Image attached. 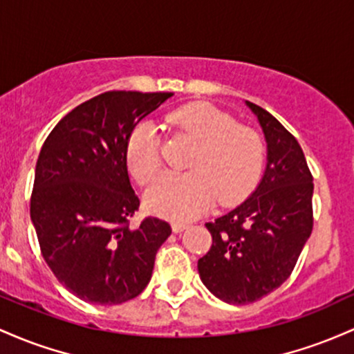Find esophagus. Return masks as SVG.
I'll use <instances>...</instances> for the list:
<instances>
[{
    "mask_svg": "<svg viewBox=\"0 0 354 354\" xmlns=\"http://www.w3.org/2000/svg\"><path fill=\"white\" fill-rule=\"evenodd\" d=\"M185 227H187V224H184V222H172V230L174 232H182Z\"/></svg>",
    "mask_w": 354,
    "mask_h": 354,
    "instance_id": "obj_1",
    "label": "esophagus"
}]
</instances>
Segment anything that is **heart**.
<instances>
[{
  "label": "heart",
  "mask_w": 354,
  "mask_h": 354,
  "mask_svg": "<svg viewBox=\"0 0 354 354\" xmlns=\"http://www.w3.org/2000/svg\"><path fill=\"white\" fill-rule=\"evenodd\" d=\"M169 122L198 140L190 172H170L157 178L145 192V207L156 216L189 221L216 201L236 204L256 185L264 164V144L248 127L217 106L194 102L169 115ZM125 160L140 184H149L160 170L157 127L142 122L127 138Z\"/></svg>",
  "instance_id": "1"
}]
</instances>
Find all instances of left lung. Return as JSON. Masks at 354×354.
Listing matches in <instances>:
<instances>
[{"mask_svg":"<svg viewBox=\"0 0 354 354\" xmlns=\"http://www.w3.org/2000/svg\"><path fill=\"white\" fill-rule=\"evenodd\" d=\"M268 144V164L256 190L230 212L207 222L212 245L197 263L214 296L248 304L291 276L313 230V176L303 149L271 113L245 102Z\"/></svg>","mask_w":354,"mask_h":354,"instance_id":"left-lung-1","label":"left lung"}]
</instances>
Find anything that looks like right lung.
<instances>
[{
	"instance_id": "1",
	"label": "right lung",
	"mask_w": 354,
	"mask_h": 354,
	"mask_svg": "<svg viewBox=\"0 0 354 354\" xmlns=\"http://www.w3.org/2000/svg\"><path fill=\"white\" fill-rule=\"evenodd\" d=\"M174 93L105 91L58 122L39 152L30 214L57 279L91 304H122L152 277L172 229L138 210L125 160L135 125Z\"/></svg>"
}]
</instances>
